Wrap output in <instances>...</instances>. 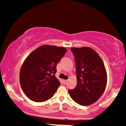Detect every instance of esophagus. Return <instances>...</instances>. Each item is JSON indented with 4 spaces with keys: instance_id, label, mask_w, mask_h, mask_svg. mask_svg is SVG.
Masks as SVG:
<instances>
[{
    "instance_id": "34e87169",
    "label": "esophagus",
    "mask_w": 126,
    "mask_h": 126,
    "mask_svg": "<svg viewBox=\"0 0 126 126\" xmlns=\"http://www.w3.org/2000/svg\"><path fill=\"white\" fill-rule=\"evenodd\" d=\"M67 81L66 80H63V84H66V83H67Z\"/></svg>"
}]
</instances>
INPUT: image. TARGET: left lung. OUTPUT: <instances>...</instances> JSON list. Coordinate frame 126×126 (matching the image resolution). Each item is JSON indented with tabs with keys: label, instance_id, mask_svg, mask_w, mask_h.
I'll list each match as a JSON object with an SVG mask.
<instances>
[{
	"label": "left lung",
	"instance_id": "8db88e82",
	"mask_svg": "<svg viewBox=\"0 0 126 126\" xmlns=\"http://www.w3.org/2000/svg\"><path fill=\"white\" fill-rule=\"evenodd\" d=\"M75 57L77 84L69 90L71 98L81 106H89L97 101L105 91L107 73L104 63L93 49L72 47Z\"/></svg>",
	"mask_w": 126,
	"mask_h": 126
}]
</instances>
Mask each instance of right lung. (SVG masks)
<instances>
[{"mask_svg":"<svg viewBox=\"0 0 126 126\" xmlns=\"http://www.w3.org/2000/svg\"><path fill=\"white\" fill-rule=\"evenodd\" d=\"M66 51L64 47L45 45L25 60L20 71V83L30 100L43 102L52 97L60 85L55 75L56 66Z\"/></svg>","mask_w":126,"mask_h":126,"instance_id":"obj_1","label":"right lung"}]
</instances>
